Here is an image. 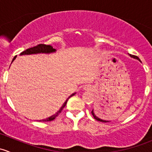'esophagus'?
I'll use <instances>...</instances> for the list:
<instances>
[{"label":"esophagus","mask_w":152,"mask_h":152,"mask_svg":"<svg viewBox=\"0 0 152 152\" xmlns=\"http://www.w3.org/2000/svg\"><path fill=\"white\" fill-rule=\"evenodd\" d=\"M85 89L86 90V89H87V87H85Z\"/></svg>","instance_id":"34e87169"}]
</instances>
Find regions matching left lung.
<instances>
[{
  "mask_svg": "<svg viewBox=\"0 0 152 152\" xmlns=\"http://www.w3.org/2000/svg\"><path fill=\"white\" fill-rule=\"evenodd\" d=\"M129 56H131L132 58H134V59H137V60H139L140 62V59H139L138 57H137V56H134V55H131V54H129ZM91 113H92V115H93V118H94L95 119H96V120H97V121H101V122H110L109 121H105V120H102V119H101V118H99V117H97V116L96 115H95V113H94V112H93V110H92V112H91Z\"/></svg>",
  "mask_w": 152,
  "mask_h": 152,
  "instance_id": "obj_1",
  "label": "left lung"
}]
</instances>
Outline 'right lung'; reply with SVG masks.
<instances>
[{
	"label": "right lung",
	"instance_id": "obj_1",
	"mask_svg": "<svg viewBox=\"0 0 152 152\" xmlns=\"http://www.w3.org/2000/svg\"><path fill=\"white\" fill-rule=\"evenodd\" d=\"M56 49L53 48V47H52L51 45H44V44H39V45H37V46L32 47V48H30L26 49V50L23 51L22 53H20V56H22V55H31V54H37V53H54V52H56ZM16 57H17V56H15V57L13 58L12 62H13V61L16 59ZM75 94H76V93H73V94L70 95V96L67 98V100L64 102V104H62V107H60V109H59V110H58V111L56 112L55 114H53V115L50 116V117L47 118H45V119L39 120V121H53V119H55V118L57 117L58 115H59V113L62 112V110H63L64 107H65V105H66L68 99H70L71 96H74Z\"/></svg>",
	"mask_w": 152,
	"mask_h": 152
}]
</instances>
